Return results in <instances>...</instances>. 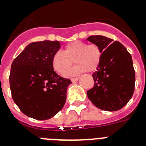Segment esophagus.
I'll return each mask as SVG.
<instances>
[{
  "instance_id": "obj_1",
  "label": "esophagus",
  "mask_w": 146,
  "mask_h": 146,
  "mask_svg": "<svg viewBox=\"0 0 146 146\" xmlns=\"http://www.w3.org/2000/svg\"><path fill=\"white\" fill-rule=\"evenodd\" d=\"M79 80V78L78 77H76V78H72L71 79V81L73 82H77V81Z\"/></svg>"
}]
</instances>
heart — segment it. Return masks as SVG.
Wrapping results in <instances>:
<instances>
[{
    "instance_id": "heart-1",
    "label": "heart",
    "mask_w": 146,
    "mask_h": 146,
    "mask_svg": "<svg viewBox=\"0 0 146 146\" xmlns=\"http://www.w3.org/2000/svg\"><path fill=\"white\" fill-rule=\"evenodd\" d=\"M102 58V51L97 44L82 41H74L64 47L63 52H55L52 58V64L56 72L64 75L70 66L76 64L70 70L67 76H75L84 71L94 72L99 68Z\"/></svg>"
}]
</instances>
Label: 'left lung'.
<instances>
[{
	"label": "left lung",
	"mask_w": 146,
	"mask_h": 146,
	"mask_svg": "<svg viewBox=\"0 0 146 146\" xmlns=\"http://www.w3.org/2000/svg\"><path fill=\"white\" fill-rule=\"evenodd\" d=\"M87 40L102 51L100 67L93 73L94 86L87 92L88 99L98 108L118 111L131 99L135 86V71L131 56L119 41L102 35Z\"/></svg>",
	"instance_id": "obj_1"
}]
</instances>
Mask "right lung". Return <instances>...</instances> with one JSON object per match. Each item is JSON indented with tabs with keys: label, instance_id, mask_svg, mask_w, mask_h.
Segmentation results:
<instances>
[{
	"label": "right lung",
	"instance_id": "obj_1",
	"mask_svg": "<svg viewBox=\"0 0 146 146\" xmlns=\"http://www.w3.org/2000/svg\"><path fill=\"white\" fill-rule=\"evenodd\" d=\"M61 44L58 41L29 44L11 66L9 84L13 101L21 112L38 120L54 117L66 102L69 79L54 71L52 58Z\"/></svg>",
	"mask_w": 146,
	"mask_h": 146
}]
</instances>
